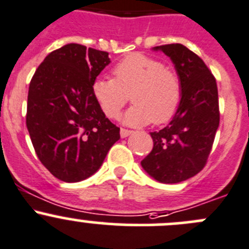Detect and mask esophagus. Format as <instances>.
Segmentation results:
<instances>
[{
	"mask_svg": "<svg viewBox=\"0 0 249 249\" xmlns=\"http://www.w3.org/2000/svg\"><path fill=\"white\" fill-rule=\"evenodd\" d=\"M132 130H127V129H120V136L122 137H127L129 135L132 134Z\"/></svg>",
	"mask_w": 249,
	"mask_h": 249,
	"instance_id": "1",
	"label": "esophagus"
}]
</instances>
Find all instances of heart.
I'll return each instance as SVG.
<instances>
[{
  "label": "heart",
  "instance_id": "obj_1",
  "mask_svg": "<svg viewBox=\"0 0 249 249\" xmlns=\"http://www.w3.org/2000/svg\"><path fill=\"white\" fill-rule=\"evenodd\" d=\"M114 78H98L92 93L105 115L115 119L129 95L134 105L126 110L124 122L132 126L164 124L173 119L182 101V84L178 74L163 60L134 53L113 67Z\"/></svg>",
  "mask_w": 249,
  "mask_h": 249
}]
</instances>
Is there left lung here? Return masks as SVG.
I'll use <instances>...</instances> for the list:
<instances>
[{"mask_svg": "<svg viewBox=\"0 0 249 249\" xmlns=\"http://www.w3.org/2000/svg\"><path fill=\"white\" fill-rule=\"evenodd\" d=\"M171 58L182 84V101L168 126L151 132L153 148L141 161L152 178L178 183L206 166L220 122L216 80L202 58L181 43L156 47Z\"/></svg>", "mask_w": 249, "mask_h": 249, "instance_id": "left-lung-1", "label": "left lung"}]
</instances>
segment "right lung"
Instances as JSON below:
<instances>
[{
  "label": "right lung",
  "instance_id": "obj_1",
  "mask_svg": "<svg viewBox=\"0 0 249 249\" xmlns=\"http://www.w3.org/2000/svg\"><path fill=\"white\" fill-rule=\"evenodd\" d=\"M109 62L106 51L68 43L52 51L31 79L26 127L40 161L59 180L78 182L95 174L120 139L92 93Z\"/></svg>",
  "mask_w": 249,
  "mask_h": 249
}]
</instances>
